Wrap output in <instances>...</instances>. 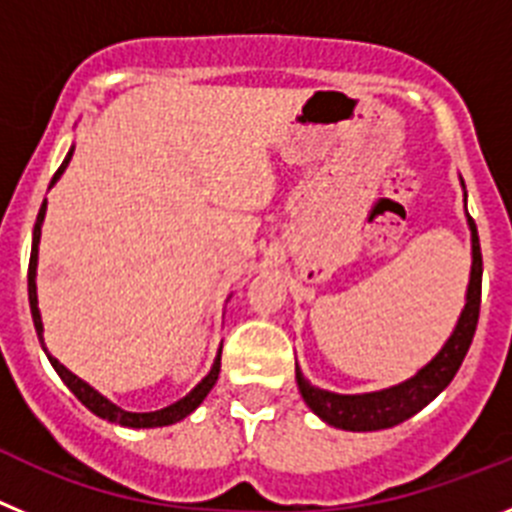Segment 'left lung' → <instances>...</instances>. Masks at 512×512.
<instances>
[{"mask_svg": "<svg viewBox=\"0 0 512 512\" xmlns=\"http://www.w3.org/2000/svg\"><path fill=\"white\" fill-rule=\"evenodd\" d=\"M469 228H472V277H469L467 305L461 310L459 323L446 346L441 348V354L408 382L390 390L369 392V395H336V392L318 390L297 369V387L302 392V400L318 418L343 431H382V428H392L402 420L413 418L449 387L472 346L479 320V302H482V251H479L477 225L472 217H469Z\"/></svg>", "mask_w": 512, "mask_h": 512, "instance_id": "obj_1", "label": "left lung"}]
</instances>
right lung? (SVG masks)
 Listing matches in <instances>:
<instances>
[{"label": "right lung", "mask_w": 512, "mask_h": 512, "mask_svg": "<svg viewBox=\"0 0 512 512\" xmlns=\"http://www.w3.org/2000/svg\"><path fill=\"white\" fill-rule=\"evenodd\" d=\"M71 153L74 151H69V156L63 158V164L58 166V171L53 174L51 184H56V179L63 174V169L69 166ZM43 217H45V202L40 205L38 220H35L33 251H30V266H27V295H30V310H33V323H35V330H38L40 343H43V323H40L38 292H35V266H38V243H40V225H43ZM45 354H48V351H45ZM48 359H51V364H53V369L58 372V377L66 382V387H69V390L79 397L81 405H87V408L92 410L94 415H99V418H107V420H112V423L128 425V428H158V425H171V423H176V420L187 418L192 410L200 408V402L205 400L207 392L215 387L217 374H220V356H217L215 364H212V369H210V374H207V377L202 379V382L197 384V387H194L187 397H184V400L174 402V405H169V408H164V410H156V413H128V410H122V408H117V405H112V402L107 400V397L99 395L97 390H92L87 382H81L76 374H71L69 369H66V366H63L58 359H53L51 354H48Z\"/></svg>", "instance_id": "1"}]
</instances>
